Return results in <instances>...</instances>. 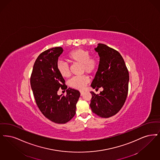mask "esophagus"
I'll return each instance as SVG.
<instances>
[{
	"label": "esophagus",
	"mask_w": 160,
	"mask_h": 160,
	"mask_svg": "<svg viewBox=\"0 0 160 160\" xmlns=\"http://www.w3.org/2000/svg\"><path fill=\"white\" fill-rule=\"evenodd\" d=\"M80 93H81V96H83L84 91H80Z\"/></svg>",
	"instance_id": "34e87169"
}]
</instances>
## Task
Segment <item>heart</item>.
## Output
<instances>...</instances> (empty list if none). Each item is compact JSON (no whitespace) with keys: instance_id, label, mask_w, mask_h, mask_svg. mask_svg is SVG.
I'll return each mask as SVG.
<instances>
[{"instance_id":"1","label":"heart","mask_w":160,"mask_h":160,"mask_svg":"<svg viewBox=\"0 0 160 160\" xmlns=\"http://www.w3.org/2000/svg\"><path fill=\"white\" fill-rule=\"evenodd\" d=\"M67 58L73 63H79L81 65L82 72L93 73L98 68V61L96 58L91 57L90 52L85 49L78 48L72 51L68 54ZM57 69L60 75L63 78L70 76L69 66L67 62L59 60L57 63ZM89 79L86 75L77 76L72 78L69 81V85L71 87L83 90L85 85L88 83Z\"/></svg>"}]
</instances>
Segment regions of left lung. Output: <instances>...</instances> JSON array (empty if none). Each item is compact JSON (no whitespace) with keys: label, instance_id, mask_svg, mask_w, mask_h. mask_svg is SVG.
Instances as JSON below:
<instances>
[{"label":"left lung","instance_id":"8db88e82","mask_svg":"<svg viewBox=\"0 0 160 160\" xmlns=\"http://www.w3.org/2000/svg\"><path fill=\"white\" fill-rule=\"evenodd\" d=\"M100 57L98 72L91 85L92 88L102 87L96 94L91 91V111L102 118L117 114L125 103L129 82V73L124 60L117 51L103 43L94 48Z\"/></svg>","mask_w":160,"mask_h":160}]
</instances>
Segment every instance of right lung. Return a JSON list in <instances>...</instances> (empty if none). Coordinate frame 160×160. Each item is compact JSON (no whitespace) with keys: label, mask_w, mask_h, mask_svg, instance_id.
I'll use <instances>...</instances> for the list:
<instances>
[{"label":"right lung","mask_w":160,"mask_h":160,"mask_svg":"<svg viewBox=\"0 0 160 160\" xmlns=\"http://www.w3.org/2000/svg\"><path fill=\"white\" fill-rule=\"evenodd\" d=\"M62 52V47L43 52L35 61L30 78L31 88L39 110L46 118L57 124H65L75 116L80 96L79 91L70 88L67 90L66 97L57 94L59 88H68L57 69Z\"/></svg>","instance_id":"1"}]
</instances>
